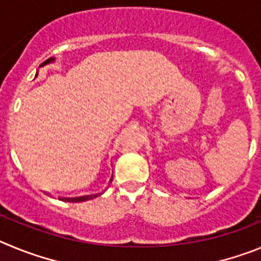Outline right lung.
<instances>
[{
    "instance_id": "obj_1",
    "label": "right lung",
    "mask_w": 261,
    "mask_h": 261,
    "mask_svg": "<svg viewBox=\"0 0 261 261\" xmlns=\"http://www.w3.org/2000/svg\"><path fill=\"white\" fill-rule=\"evenodd\" d=\"M55 61H56V58H55V57L49 58V60H46L45 62L41 63V65H40V67L45 66V65H49V63L55 62ZM37 75H39V70H37V71H36V75H35V78H36ZM112 179H113V175H112V178H110L109 183L112 182ZM101 194H102V192H101ZM101 194L84 195V196H76V198H62V199H61V200H63V201H69V203H81V201H87V200H91V199H93V198H97V196H100V195H101Z\"/></svg>"
}]
</instances>
